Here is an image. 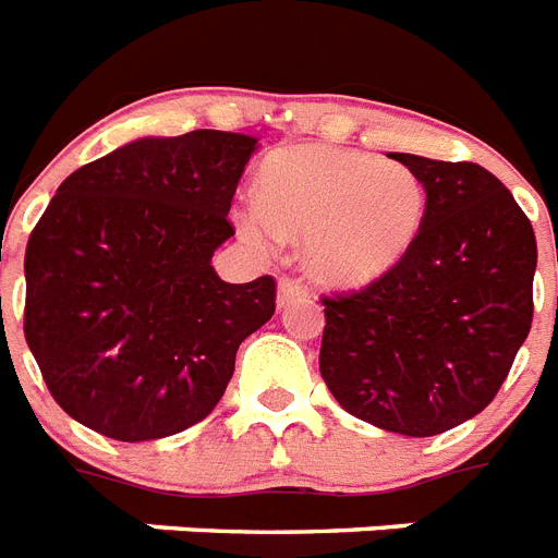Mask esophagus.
Returning a JSON list of instances; mask_svg holds the SVG:
<instances>
[{
	"label": "esophagus",
	"instance_id": "1",
	"mask_svg": "<svg viewBox=\"0 0 558 558\" xmlns=\"http://www.w3.org/2000/svg\"><path fill=\"white\" fill-rule=\"evenodd\" d=\"M305 296H307V291L302 288L300 282H296V279H282V282H279V296H276V305L288 307L291 302L305 300Z\"/></svg>",
	"mask_w": 558,
	"mask_h": 558
}]
</instances>
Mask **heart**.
<instances>
[{"mask_svg":"<svg viewBox=\"0 0 558 558\" xmlns=\"http://www.w3.org/2000/svg\"><path fill=\"white\" fill-rule=\"evenodd\" d=\"M258 198L235 207L253 247L302 239L307 274L337 288H363L389 274L423 221L421 178L398 160L302 144L270 155Z\"/></svg>","mask_w":558,"mask_h":558,"instance_id":"obj_1","label":"heart"}]
</instances>
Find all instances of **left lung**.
I'll use <instances>...</instances> for the list:
<instances>
[{"instance_id": "1", "label": "left lung", "mask_w": 558, "mask_h": 558, "mask_svg": "<svg viewBox=\"0 0 558 558\" xmlns=\"http://www.w3.org/2000/svg\"><path fill=\"white\" fill-rule=\"evenodd\" d=\"M389 158L421 178V230L389 274L325 300L319 372L349 414L429 438L484 412L527 340L536 235L478 163Z\"/></svg>"}]
</instances>
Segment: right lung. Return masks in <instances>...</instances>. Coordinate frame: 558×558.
<instances>
[{
    "instance_id": "obj_1",
    "label": "right lung",
    "mask_w": 558,
    "mask_h": 558,
    "mask_svg": "<svg viewBox=\"0 0 558 558\" xmlns=\"http://www.w3.org/2000/svg\"><path fill=\"white\" fill-rule=\"evenodd\" d=\"M256 149L218 129L146 135L60 184L25 251V340L77 423L137 444L216 409L276 311L270 276L230 284L213 267Z\"/></svg>"
}]
</instances>
